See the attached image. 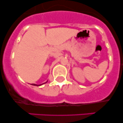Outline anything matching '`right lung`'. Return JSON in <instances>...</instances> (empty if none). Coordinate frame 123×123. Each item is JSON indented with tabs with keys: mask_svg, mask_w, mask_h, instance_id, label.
Segmentation results:
<instances>
[{
	"mask_svg": "<svg viewBox=\"0 0 123 123\" xmlns=\"http://www.w3.org/2000/svg\"><path fill=\"white\" fill-rule=\"evenodd\" d=\"M47 82H46V83H47ZM43 83V84H39V85H37V84H32V85H33V86H41V85H42V84H45V83Z\"/></svg>",
	"mask_w": 123,
	"mask_h": 123,
	"instance_id": "obj_1",
	"label": "right lung"
}]
</instances>
